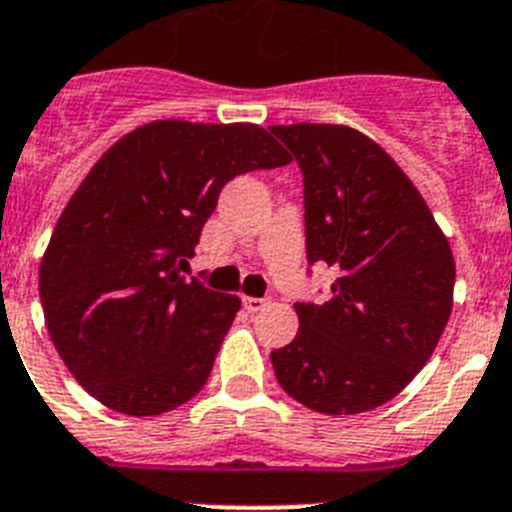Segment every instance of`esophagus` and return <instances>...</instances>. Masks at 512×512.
<instances>
[{"label":"esophagus","mask_w":512,"mask_h":512,"mask_svg":"<svg viewBox=\"0 0 512 512\" xmlns=\"http://www.w3.org/2000/svg\"><path fill=\"white\" fill-rule=\"evenodd\" d=\"M242 304H244V309L250 311V314H257V311L265 309V306H268L270 301L268 299H255V296H244Z\"/></svg>","instance_id":"34e87169"}]
</instances>
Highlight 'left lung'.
Listing matches in <instances>:
<instances>
[{"label":"left lung","mask_w":512,"mask_h":512,"mask_svg":"<svg viewBox=\"0 0 512 512\" xmlns=\"http://www.w3.org/2000/svg\"><path fill=\"white\" fill-rule=\"evenodd\" d=\"M304 172L306 255L337 270L332 299L293 304L299 332L270 353L278 384L322 415L394 399L446 330L456 262L420 190L366 133L270 126Z\"/></svg>","instance_id":"obj_1"}]
</instances>
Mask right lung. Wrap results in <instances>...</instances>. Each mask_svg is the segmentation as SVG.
Returning a JSON list of instances; mask_svg holds the SVG:
<instances>
[{
	"label": "right lung",
	"instance_id": "1",
	"mask_svg": "<svg viewBox=\"0 0 512 512\" xmlns=\"http://www.w3.org/2000/svg\"><path fill=\"white\" fill-rule=\"evenodd\" d=\"M291 154L255 123L151 121L95 162L38 273L48 335L97 402L154 417L211 376L239 296L180 275L231 177Z\"/></svg>",
	"mask_w": 512,
	"mask_h": 512
}]
</instances>
